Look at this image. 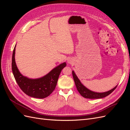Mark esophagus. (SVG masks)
<instances>
[{
  "label": "esophagus",
  "instance_id": "obj_1",
  "mask_svg": "<svg viewBox=\"0 0 130 130\" xmlns=\"http://www.w3.org/2000/svg\"><path fill=\"white\" fill-rule=\"evenodd\" d=\"M67 62L69 64H71L72 63V60H68L67 61Z\"/></svg>",
  "mask_w": 130,
  "mask_h": 130
}]
</instances>
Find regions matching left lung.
Instances as JSON below:
<instances>
[{
    "mask_svg": "<svg viewBox=\"0 0 130 130\" xmlns=\"http://www.w3.org/2000/svg\"><path fill=\"white\" fill-rule=\"evenodd\" d=\"M72 74L75 84L78 92H79L81 96L84 97L85 98H87V99H100V98H103L104 97L107 96L117 88L118 86L117 85L115 87H114L113 88L108 90L107 92L103 93L95 92L92 91V90H89L87 88H86L85 86L81 83L80 80L78 79V78L76 76V74L75 73L73 70L72 71Z\"/></svg>",
    "mask_w": 130,
    "mask_h": 130,
    "instance_id": "obj_1",
    "label": "left lung"
}]
</instances>
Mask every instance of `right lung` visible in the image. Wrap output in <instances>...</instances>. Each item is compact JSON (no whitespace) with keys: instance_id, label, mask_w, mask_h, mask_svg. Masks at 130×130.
Listing matches in <instances>:
<instances>
[{"instance_id":"add662e5","label":"right lung","mask_w":130,"mask_h":130,"mask_svg":"<svg viewBox=\"0 0 130 130\" xmlns=\"http://www.w3.org/2000/svg\"><path fill=\"white\" fill-rule=\"evenodd\" d=\"M15 45L12 58V70L19 87L26 95L31 97L43 99L48 96L55 88L59 75L61 70L66 66V63L59 64L42 77L30 78L23 76L17 68L14 57Z\"/></svg>"}]
</instances>
